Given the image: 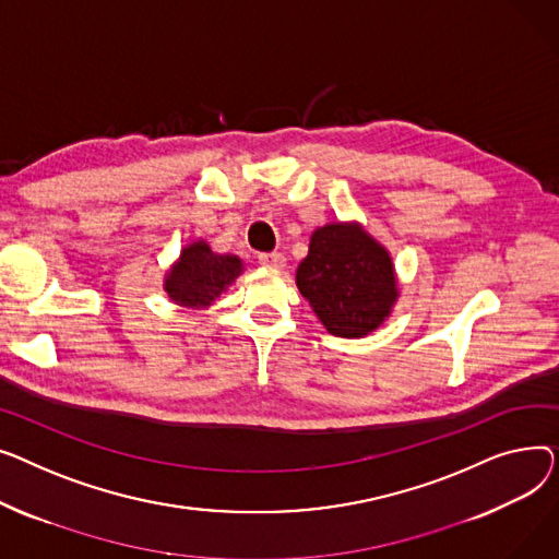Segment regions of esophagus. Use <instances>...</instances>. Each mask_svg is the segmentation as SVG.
Wrapping results in <instances>:
<instances>
[{
	"label": "esophagus",
	"instance_id": "34e87169",
	"mask_svg": "<svg viewBox=\"0 0 559 559\" xmlns=\"http://www.w3.org/2000/svg\"><path fill=\"white\" fill-rule=\"evenodd\" d=\"M259 264L273 271H282L286 266V257L282 252H264L259 254Z\"/></svg>",
	"mask_w": 559,
	"mask_h": 559
}]
</instances>
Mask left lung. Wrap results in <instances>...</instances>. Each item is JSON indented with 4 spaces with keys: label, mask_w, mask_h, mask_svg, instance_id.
Instances as JSON below:
<instances>
[{
    "label": "left lung",
    "mask_w": 559,
    "mask_h": 559,
    "mask_svg": "<svg viewBox=\"0 0 559 559\" xmlns=\"http://www.w3.org/2000/svg\"><path fill=\"white\" fill-rule=\"evenodd\" d=\"M295 284L324 330L341 338L372 334L400 298L390 252L358 221L316 227Z\"/></svg>",
    "instance_id": "left-lung-1"
}]
</instances>
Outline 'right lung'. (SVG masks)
Segmentation results:
<instances>
[{"instance_id": "right-lung-1", "label": "right lung", "mask_w": 559, "mask_h": 559, "mask_svg": "<svg viewBox=\"0 0 559 559\" xmlns=\"http://www.w3.org/2000/svg\"><path fill=\"white\" fill-rule=\"evenodd\" d=\"M243 273V261L237 254H218L205 239L193 241L180 250V257L164 275V293L182 309L203 311L221 298Z\"/></svg>"}]
</instances>
